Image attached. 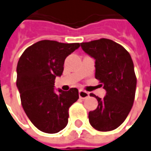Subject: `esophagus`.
Returning <instances> with one entry per match:
<instances>
[{
    "label": "esophagus",
    "instance_id": "obj_1",
    "mask_svg": "<svg viewBox=\"0 0 151 151\" xmlns=\"http://www.w3.org/2000/svg\"><path fill=\"white\" fill-rule=\"evenodd\" d=\"M79 93V97L80 98H82V99H85V98H87V97H89V93L84 91V90H82V89H80L79 93Z\"/></svg>",
    "mask_w": 151,
    "mask_h": 151
}]
</instances>
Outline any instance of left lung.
Listing matches in <instances>:
<instances>
[{"label":"left lung","instance_id":"obj_1","mask_svg":"<svg viewBox=\"0 0 151 151\" xmlns=\"http://www.w3.org/2000/svg\"><path fill=\"white\" fill-rule=\"evenodd\" d=\"M81 47L96 60L95 78L106 91L103 98L90 94L98 106L89 111V122L100 132L115 130L126 120L135 99L136 77L132 57L123 46L104 38L81 43Z\"/></svg>","mask_w":151,"mask_h":151}]
</instances>
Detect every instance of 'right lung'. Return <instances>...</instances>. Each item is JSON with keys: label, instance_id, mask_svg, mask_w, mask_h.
<instances>
[{"label": "right lung", "instance_id": "right-lung-1", "mask_svg": "<svg viewBox=\"0 0 151 151\" xmlns=\"http://www.w3.org/2000/svg\"><path fill=\"white\" fill-rule=\"evenodd\" d=\"M80 46L41 40L28 47L20 56L16 72L18 88L25 114L40 131L54 134L67 126L68 109L78 99V90L54 93V81L63 71L64 60Z\"/></svg>", "mask_w": 151, "mask_h": 151}]
</instances>
